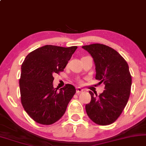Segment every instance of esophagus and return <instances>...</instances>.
<instances>
[{
  "mask_svg": "<svg viewBox=\"0 0 146 146\" xmlns=\"http://www.w3.org/2000/svg\"><path fill=\"white\" fill-rule=\"evenodd\" d=\"M84 91V90L82 88H77V89H76V92L78 93V94H79V93H81V92H82Z\"/></svg>",
  "mask_w": 146,
  "mask_h": 146,
  "instance_id": "1",
  "label": "esophagus"
}]
</instances>
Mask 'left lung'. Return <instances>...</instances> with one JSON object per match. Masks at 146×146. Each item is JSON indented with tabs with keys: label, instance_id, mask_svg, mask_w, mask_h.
I'll list each match as a JSON object with an SVG mask.
<instances>
[{
	"label": "left lung",
	"instance_id": "left-lung-1",
	"mask_svg": "<svg viewBox=\"0 0 146 146\" xmlns=\"http://www.w3.org/2000/svg\"><path fill=\"white\" fill-rule=\"evenodd\" d=\"M82 48L93 58L96 80L105 86L99 96L89 91L91 101L86 105V111L94 123L109 125L118 118L129 99L132 78L129 65L117 51L105 45L94 43Z\"/></svg>",
	"mask_w": 146,
	"mask_h": 146
}]
</instances>
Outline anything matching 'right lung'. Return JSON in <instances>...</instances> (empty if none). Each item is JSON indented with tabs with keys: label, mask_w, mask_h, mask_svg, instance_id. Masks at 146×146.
<instances>
[{
	"label": "right lung",
	"mask_w": 146,
	"mask_h": 146,
	"mask_svg": "<svg viewBox=\"0 0 146 146\" xmlns=\"http://www.w3.org/2000/svg\"><path fill=\"white\" fill-rule=\"evenodd\" d=\"M77 48L47 45L29 53L23 62L19 82L21 103L37 123L50 125L60 120L76 92L71 84L59 90L54 88L53 75L64 71Z\"/></svg>",
	"instance_id": "right-lung-1"
}]
</instances>
